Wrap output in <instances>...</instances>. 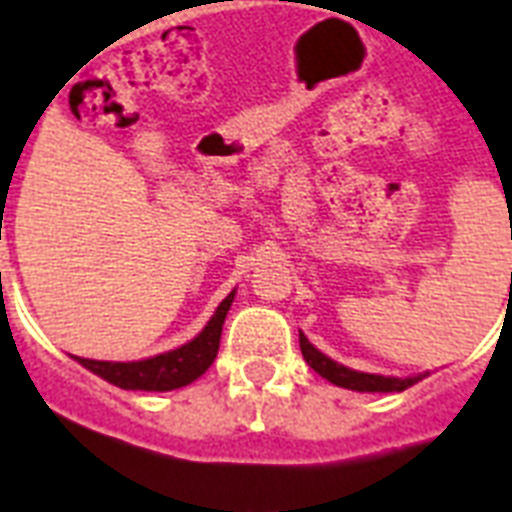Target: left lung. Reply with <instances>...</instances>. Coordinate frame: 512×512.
<instances>
[{
	"instance_id": "8db88e82",
	"label": "left lung",
	"mask_w": 512,
	"mask_h": 512,
	"mask_svg": "<svg viewBox=\"0 0 512 512\" xmlns=\"http://www.w3.org/2000/svg\"><path fill=\"white\" fill-rule=\"evenodd\" d=\"M300 350H303V358L313 372H319L324 380H329L337 388L358 390V393H401V390L412 388L414 382L422 380V374H417V377H385V374H366L348 369V366L324 356L319 348H313L303 332H300Z\"/></svg>"
}]
</instances>
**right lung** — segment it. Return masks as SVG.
Listing matches in <instances>:
<instances>
[{
  "instance_id": "add662e5",
  "label": "right lung",
  "mask_w": 512,
  "mask_h": 512,
  "mask_svg": "<svg viewBox=\"0 0 512 512\" xmlns=\"http://www.w3.org/2000/svg\"><path fill=\"white\" fill-rule=\"evenodd\" d=\"M233 295L236 292L225 297L223 303L217 305L215 316L207 321V327L201 329L191 342L180 345V348L143 358V361H95V358L79 356H76V361L87 366L98 377L111 382V385L124 390H175L183 388V385H191L215 361L225 316L231 311Z\"/></svg>"
}]
</instances>
